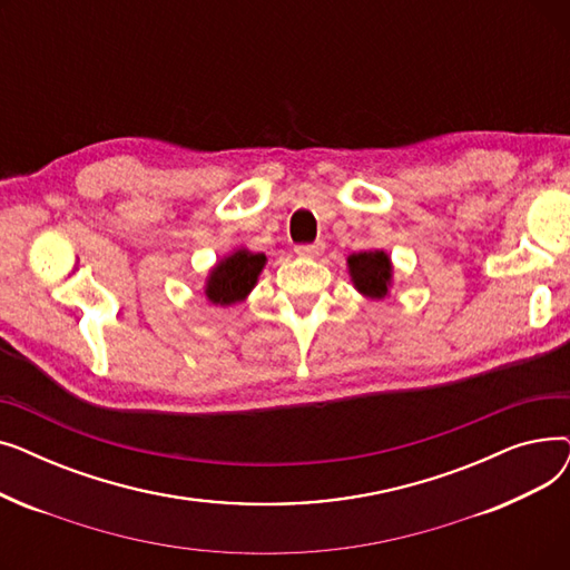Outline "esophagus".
Returning <instances> with one entry per match:
<instances>
[{
  "mask_svg": "<svg viewBox=\"0 0 570 570\" xmlns=\"http://www.w3.org/2000/svg\"><path fill=\"white\" fill-rule=\"evenodd\" d=\"M323 243L318 239V243H314V245H297L295 247V254L301 256V258H316L321 252H323Z\"/></svg>",
  "mask_w": 570,
  "mask_h": 570,
  "instance_id": "34e87169",
  "label": "esophagus"
}]
</instances>
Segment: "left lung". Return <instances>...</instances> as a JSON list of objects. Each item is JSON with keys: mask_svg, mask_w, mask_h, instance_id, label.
<instances>
[{"mask_svg": "<svg viewBox=\"0 0 570 570\" xmlns=\"http://www.w3.org/2000/svg\"><path fill=\"white\" fill-rule=\"evenodd\" d=\"M348 263V275L353 286L361 291L365 297L372 301H381L387 295L393 284V263L391 256L381 249L374 252H361L351 254L346 258Z\"/></svg>", "mask_w": 570, "mask_h": 570, "instance_id": "obj_1", "label": "left lung"}]
</instances>
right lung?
Segmentation results:
<instances>
[{
  "label": "right lung",
  "instance_id": "1",
  "mask_svg": "<svg viewBox=\"0 0 570 570\" xmlns=\"http://www.w3.org/2000/svg\"><path fill=\"white\" fill-rule=\"evenodd\" d=\"M265 254H254L249 249H235L224 256L205 282V297L213 305H235L243 303L258 282L261 269L265 265Z\"/></svg>",
  "mask_w": 570,
  "mask_h": 570
}]
</instances>
